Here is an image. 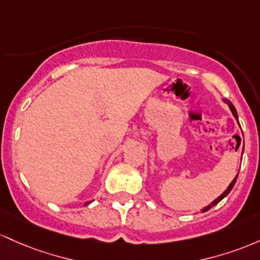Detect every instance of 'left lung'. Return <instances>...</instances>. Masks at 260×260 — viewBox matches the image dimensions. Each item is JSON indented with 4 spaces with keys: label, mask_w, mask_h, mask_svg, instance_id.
<instances>
[{
    "label": "left lung",
    "mask_w": 260,
    "mask_h": 260,
    "mask_svg": "<svg viewBox=\"0 0 260 260\" xmlns=\"http://www.w3.org/2000/svg\"><path fill=\"white\" fill-rule=\"evenodd\" d=\"M222 101L224 102V103H226V104H227V106H229V108H230V110H231V112H232V115H233V116H235L236 121H237V124H238V125H240V121H238V114H237V110H236V108H235V107H233V104L231 103V102H230V101H229V99H222ZM236 136H237L238 141H240V144H241V138H240V136H238V135H236ZM238 146H240V145H238ZM243 151H244V145H243V148H242V154H243ZM241 159H242V158H241ZM237 177H238V174H237V176H236V177H235V179H233V180H232V182H231V183H230V185H229V186H227V189H226V190H224V191H223V193H222V194H221V195H220V197H218V198H217V199H215L214 201H212V203H211V204H210V205H208V206H205V208H204V209H201V211H203V212L208 211V210H210V209H211V208H212V206L217 205V204H218V203H220V201H221V200H222V199H223V198H226V197H227V195H229V194H230V191H231V190H232V188H233V186H235V184H236V180H237Z\"/></svg>",
    "instance_id": "left-lung-1"
}]
</instances>
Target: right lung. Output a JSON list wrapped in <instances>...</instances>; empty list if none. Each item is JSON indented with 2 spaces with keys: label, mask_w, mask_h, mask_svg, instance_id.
<instances>
[{
  "label": "right lung",
  "mask_w": 260,
  "mask_h": 260,
  "mask_svg": "<svg viewBox=\"0 0 260 260\" xmlns=\"http://www.w3.org/2000/svg\"><path fill=\"white\" fill-rule=\"evenodd\" d=\"M91 203H92V201H87V203H84V206L88 205V204H91Z\"/></svg>",
  "instance_id": "right-lung-1"
}]
</instances>
